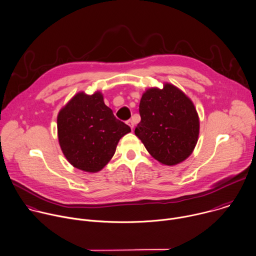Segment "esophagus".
<instances>
[{
	"label": "esophagus",
	"instance_id": "esophagus-1",
	"mask_svg": "<svg viewBox=\"0 0 256 256\" xmlns=\"http://www.w3.org/2000/svg\"><path fill=\"white\" fill-rule=\"evenodd\" d=\"M127 124L130 126L131 129L134 128V122H133V120H128V121H127Z\"/></svg>",
	"mask_w": 256,
	"mask_h": 256
}]
</instances>
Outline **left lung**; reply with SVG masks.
<instances>
[{"label": "left lung", "mask_w": 256, "mask_h": 256, "mask_svg": "<svg viewBox=\"0 0 256 256\" xmlns=\"http://www.w3.org/2000/svg\"><path fill=\"white\" fill-rule=\"evenodd\" d=\"M135 135L150 156L164 166L186 160L194 149L200 120L192 100L176 86L147 88L140 100Z\"/></svg>", "instance_id": "8db88e82"}]
</instances>
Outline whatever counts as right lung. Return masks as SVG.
Listing matches in <instances>:
<instances>
[{
    "mask_svg": "<svg viewBox=\"0 0 256 256\" xmlns=\"http://www.w3.org/2000/svg\"><path fill=\"white\" fill-rule=\"evenodd\" d=\"M131 132L116 119L100 92H80L58 115V136L68 162L80 170L96 172L113 158L119 140Z\"/></svg>",
    "mask_w": 256,
    "mask_h": 256,
    "instance_id": "obj_1",
    "label": "right lung"
}]
</instances>
